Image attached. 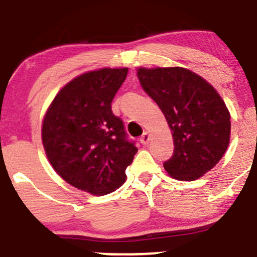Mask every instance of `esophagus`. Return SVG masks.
<instances>
[{
  "mask_svg": "<svg viewBox=\"0 0 257 257\" xmlns=\"http://www.w3.org/2000/svg\"><path fill=\"white\" fill-rule=\"evenodd\" d=\"M149 141H150V134L148 133V132H144L143 136L141 137V143L143 145H147L149 143Z\"/></svg>",
  "mask_w": 257,
  "mask_h": 257,
  "instance_id": "esophagus-1",
  "label": "esophagus"
}]
</instances>
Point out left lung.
Masks as SVG:
<instances>
[{
	"mask_svg": "<svg viewBox=\"0 0 257 257\" xmlns=\"http://www.w3.org/2000/svg\"><path fill=\"white\" fill-rule=\"evenodd\" d=\"M144 92L159 105L173 132L174 153L164 169L196 180L215 167L230 142V113L214 87L181 67L139 68Z\"/></svg>",
	"mask_w": 257,
	"mask_h": 257,
	"instance_id": "8db88e82",
	"label": "left lung"
}]
</instances>
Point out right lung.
Returning <instances> with one entry per match:
<instances>
[{"label":"right lung","instance_id":"obj_1","mask_svg":"<svg viewBox=\"0 0 257 257\" xmlns=\"http://www.w3.org/2000/svg\"><path fill=\"white\" fill-rule=\"evenodd\" d=\"M128 68L87 72L54 97L42 124L46 154L59 175L79 190L105 195L125 181L137 149L112 112Z\"/></svg>","mask_w":257,"mask_h":257}]
</instances>
